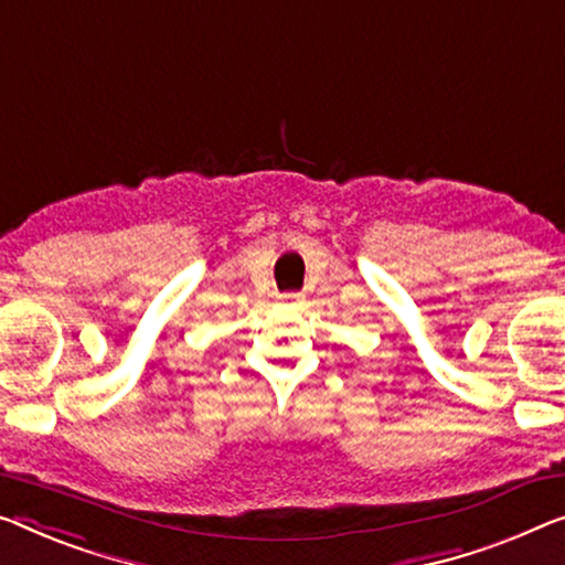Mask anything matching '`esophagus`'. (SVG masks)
Segmentation results:
<instances>
[{"mask_svg": "<svg viewBox=\"0 0 565 565\" xmlns=\"http://www.w3.org/2000/svg\"><path fill=\"white\" fill-rule=\"evenodd\" d=\"M281 301H289V305H299L301 297H299V294H284Z\"/></svg>", "mask_w": 565, "mask_h": 565, "instance_id": "esophagus-1", "label": "esophagus"}]
</instances>
